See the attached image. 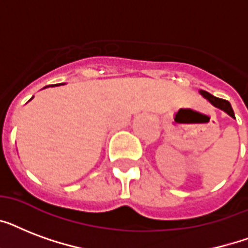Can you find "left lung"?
Returning a JSON list of instances; mask_svg holds the SVG:
<instances>
[{"label":"left lung","mask_w":248,"mask_h":248,"mask_svg":"<svg viewBox=\"0 0 248 248\" xmlns=\"http://www.w3.org/2000/svg\"><path fill=\"white\" fill-rule=\"evenodd\" d=\"M201 93H202L212 105H215L216 108L223 109L224 112H227L229 116L234 117V112H233V109H232V105L229 101L225 100V99H220V97L214 96V95H211V93H207V91H201Z\"/></svg>","instance_id":"8db88e82"}]
</instances>
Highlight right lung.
<instances>
[{"label":"right lung","instance_id":"1","mask_svg":"<svg viewBox=\"0 0 248 248\" xmlns=\"http://www.w3.org/2000/svg\"><path fill=\"white\" fill-rule=\"evenodd\" d=\"M51 86H52V85H51Z\"/></svg>","mask_w":248,"mask_h":248}]
</instances>
